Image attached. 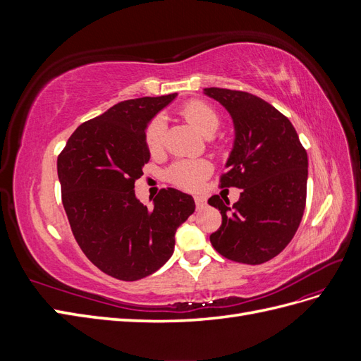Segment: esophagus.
<instances>
[{"mask_svg": "<svg viewBox=\"0 0 361 361\" xmlns=\"http://www.w3.org/2000/svg\"><path fill=\"white\" fill-rule=\"evenodd\" d=\"M194 200H195V206H197V209H203L206 206V199L203 195H194Z\"/></svg>", "mask_w": 361, "mask_h": 361, "instance_id": "esophagus-1", "label": "esophagus"}]
</instances>
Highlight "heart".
<instances>
[{
    "label": "heart",
    "instance_id": "1",
    "mask_svg": "<svg viewBox=\"0 0 361 361\" xmlns=\"http://www.w3.org/2000/svg\"><path fill=\"white\" fill-rule=\"evenodd\" d=\"M183 117L199 130L200 134L209 137L215 134V130L220 126V117L211 105L200 101H192L182 108ZM166 120L157 117L150 122L146 129V145L147 149L155 154L164 143L166 135ZM212 171V166L206 159H182L174 162L169 169L167 176L170 182L183 190H197L204 178H207Z\"/></svg>",
    "mask_w": 361,
    "mask_h": 361
}]
</instances>
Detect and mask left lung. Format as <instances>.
Masks as SVG:
<instances>
[{
    "label": "left lung",
    "instance_id": "8db88e82",
    "mask_svg": "<svg viewBox=\"0 0 361 361\" xmlns=\"http://www.w3.org/2000/svg\"><path fill=\"white\" fill-rule=\"evenodd\" d=\"M233 122V146L221 187L241 188L233 204L207 200L223 216L209 239L221 256L248 265L276 257L301 223L307 191V152L289 118L260 97L228 89H203Z\"/></svg>",
    "mask_w": 361,
    "mask_h": 361
}]
</instances>
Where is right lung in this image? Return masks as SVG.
<instances>
[{"label":"right lung","mask_w":361,"mask_h":361,"mask_svg":"<svg viewBox=\"0 0 361 361\" xmlns=\"http://www.w3.org/2000/svg\"><path fill=\"white\" fill-rule=\"evenodd\" d=\"M178 93L138 97L75 129L57 159L64 211L76 243L105 274L134 281L159 269L174 251V233L194 212L190 194L161 190L150 207L134 183L150 159L146 129Z\"/></svg>","instance_id":"obj_1"}]
</instances>
